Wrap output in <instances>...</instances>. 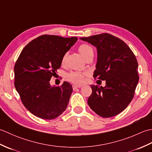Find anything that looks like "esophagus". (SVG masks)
Wrapping results in <instances>:
<instances>
[{"label":"esophagus","mask_w":152,"mask_h":152,"mask_svg":"<svg viewBox=\"0 0 152 152\" xmlns=\"http://www.w3.org/2000/svg\"><path fill=\"white\" fill-rule=\"evenodd\" d=\"M82 86H75V85H73L72 86V88H73V89L74 90V89H77V88H81Z\"/></svg>","instance_id":"esophagus-1"}]
</instances>
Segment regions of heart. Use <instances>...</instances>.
Returning a JSON list of instances; mask_svg holds the SVG:
<instances>
[{
    "mask_svg": "<svg viewBox=\"0 0 152 152\" xmlns=\"http://www.w3.org/2000/svg\"><path fill=\"white\" fill-rule=\"evenodd\" d=\"M78 51L82 57L84 59L90 56H93V50L89 44H82L78 47ZM68 56V53H65L61 59V63L63 64L64 63ZM87 75L86 72H70L66 75V79L74 84L81 85L85 81V77Z\"/></svg>",
    "mask_w": 152,
    "mask_h": 152,
    "instance_id": "obj_1",
    "label": "heart"
}]
</instances>
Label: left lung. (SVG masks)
<instances>
[{"label": "left lung", "mask_w": 152, "mask_h": 152, "mask_svg": "<svg viewBox=\"0 0 152 152\" xmlns=\"http://www.w3.org/2000/svg\"><path fill=\"white\" fill-rule=\"evenodd\" d=\"M80 39L97 48L98 59L93 78L105 80L106 86L91 85L88 103L102 118L118 115L133 99L139 80L138 63L133 51L122 40L108 33Z\"/></svg>", "instance_id": "8db88e82"}]
</instances>
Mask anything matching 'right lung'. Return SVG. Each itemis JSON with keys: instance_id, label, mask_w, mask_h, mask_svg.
Instances as JSON below:
<instances>
[{"instance_id": "add662e5", "label": "right lung", "mask_w": 152, "mask_h": 152, "mask_svg": "<svg viewBox=\"0 0 152 152\" xmlns=\"http://www.w3.org/2000/svg\"><path fill=\"white\" fill-rule=\"evenodd\" d=\"M78 40L44 34L30 42L14 66V86L28 111L44 119L57 118L65 110L72 92L69 83L51 87L63 55Z\"/></svg>"}]
</instances>
